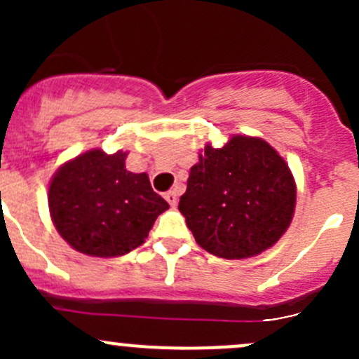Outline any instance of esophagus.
<instances>
[{
    "mask_svg": "<svg viewBox=\"0 0 359 359\" xmlns=\"http://www.w3.org/2000/svg\"><path fill=\"white\" fill-rule=\"evenodd\" d=\"M165 200L170 203V206H172V208H175V206H177V200H179V191H177V189L168 191V193L165 194Z\"/></svg>",
    "mask_w": 359,
    "mask_h": 359,
    "instance_id": "obj_1",
    "label": "esophagus"
}]
</instances>
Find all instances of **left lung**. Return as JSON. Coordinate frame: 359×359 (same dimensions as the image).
<instances>
[{"label": "left lung", "instance_id": "1", "mask_svg": "<svg viewBox=\"0 0 359 359\" xmlns=\"http://www.w3.org/2000/svg\"><path fill=\"white\" fill-rule=\"evenodd\" d=\"M295 191L290 168L266 140L234 135L219 149L206 144L179 210L201 248L222 259H247L283 236Z\"/></svg>", "mask_w": 359, "mask_h": 359}]
</instances>
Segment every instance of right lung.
Instances as JSON below:
<instances>
[{"label": "right lung", "mask_w": 359, "mask_h": 359, "mask_svg": "<svg viewBox=\"0 0 359 359\" xmlns=\"http://www.w3.org/2000/svg\"><path fill=\"white\" fill-rule=\"evenodd\" d=\"M126 153L92 149L60 166L48 189L53 226L78 252L119 257L146 241L168 203L146 173L125 168Z\"/></svg>", "instance_id": "add662e5"}]
</instances>
